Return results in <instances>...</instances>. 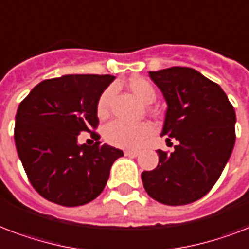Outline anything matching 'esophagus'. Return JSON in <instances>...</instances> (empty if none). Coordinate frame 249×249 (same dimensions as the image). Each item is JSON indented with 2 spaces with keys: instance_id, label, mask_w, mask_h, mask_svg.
Masks as SVG:
<instances>
[{
  "instance_id": "1",
  "label": "esophagus",
  "mask_w": 249,
  "mask_h": 249,
  "mask_svg": "<svg viewBox=\"0 0 249 249\" xmlns=\"http://www.w3.org/2000/svg\"><path fill=\"white\" fill-rule=\"evenodd\" d=\"M124 154L126 155V157H137V155L140 154V151H138V150H125Z\"/></svg>"
}]
</instances>
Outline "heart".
Instances as JSON below:
<instances>
[{"label":"heart","instance_id":"1","mask_svg":"<svg viewBox=\"0 0 249 249\" xmlns=\"http://www.w3.org/2000/svg\"><path fill=\"white\" fill-rule=\"evenodd\" d=\"M128 87L142 103H153L157 98V92L153 85L141 77H134L130 79L128 82ZM112 95H113V89L108 87L99 96L96 104V113L99 117L107 116ZM153 132H154V126L150 123L132 124L123 120H113L104 126L103 134L104 140L109 145L123 147V149H133L142 145L153 134Z\"/></svg>","mask_w":249,"mask_h":249}]
</instances>
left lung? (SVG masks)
<instances>
[{
    "instance_id": "8db88e82",
    "label": "left lung",
    "mask_w": 249,
    "mask_h": 249,
    "mask_svg": "<svg viewBox=\"0 0 249 249\" xmlns=\"http://www.w3.org/2000/svg\"><path fill=\"white\" fill-rule=\"evenodd\" d=\"M149 75L168 106L162 136L178 145L172 153L158 150V166L142 172V183L160 204H191L213 188L230 158L235 109L219 85L192 68L174 66Z\"/></svg>"
}]
</instances>
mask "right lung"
<instances>
[{
  "label": "right lung",
  "mask_w": 249,
  "mask_h": 249,
  "mask_svg": "<svg viewBox=\"0 0 249 249\" xmlns=\"http://www.w3.org/2000/svg\"><path fill=\"white\" fill-rule=\"evenodd\" d=\"M113 75L68 74L36 85L19 104L14 140L19 159L36 192L62 206H79L99 196L121 150L102 145L94 130L98 99ZM82 131L94 145H79Z\"/></svg>",
  "instance_id": "add662e5"
}]
</instances>
